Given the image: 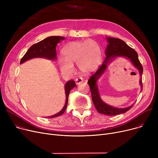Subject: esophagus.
I'll return each mask as SVG.
<instances>
[{
  "label": "esophagus",
  "mask_w": 158,
  "mask_h": 158,
  "mask_svg": "<svg viewBox=\"0 0 158 158\" xmlns=\"http://www.w3.org/2000/svg\"><path fill=\"white\" fill-rule=\"evenodd\" d=\"M83 79L82 78H81V77H79V78H77V79H76V83L77 84V85H79V84H80V83H82V82H83Z\"/></svg>",
  "instance_id": "obj_1"
}]
</instances>
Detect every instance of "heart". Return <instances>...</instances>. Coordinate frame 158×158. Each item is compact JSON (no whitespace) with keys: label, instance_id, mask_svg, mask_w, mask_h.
<instances>
[{"label":"heart","instance_id":"obj_1","mask_svg":"<svg viewBox=\"0 0 158 158\" xmlns=\"http://www.w3.org/2000/svg\"><path fill=\"white\" fill-rule=\"evenodd\" d=\"M62 52L63 58H59L58 64L62 72L70 74L74 72L75 64L83 74L95 72L102 57L100 46L94 40L72 41L64 47Z\"/></svg>","mask_w":158,"mask_h":158}]
</instances>
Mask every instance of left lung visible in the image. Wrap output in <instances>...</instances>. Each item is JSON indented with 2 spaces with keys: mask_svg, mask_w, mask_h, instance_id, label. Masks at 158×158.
<instances>
[{
  "mask_svg": "<svg viewBox=\"0 0 158 158\" xmlns=\"http://www.w3.org/2000/svg\"><path fill=\"white\" fill-rule=\"evenodd\" d=\"M106 38L107 43H108L105 51L106 57L102 65L99 67L97 71L89 79L88 81V83L90 88L91 94H92V101L97 111L99 113L107 116H115L117 114L126 113L133 106V104L127 107H124V108H118V107H113L106 104L101 98L97 85V81L100 78V77L104 72L107 68V63H111L115 57H123L129 60L132 64L138 70L139 76L141 77L139 80V85L142 86V89L143 85L142 76L143 69L142 64L140 63L139 61L138 56L137 52L135 51V50L130 47L120 39L110 37H107Z\"/></svg>",
  "mask_w": 158,
  "mask_h": 158,
  "instance_id": "1",
  "label": "left lung"
}]
</instances>
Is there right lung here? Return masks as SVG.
I'll list each match as a JSON object with an SVG mask.
<instances>
[{
	"mask_svg": "<svg viewBox=\"0 0 158 158\" xmlns=\"http://www.w3.org/2000/svg\"><path fill=\"white\" fill-rule=\"evenodd\" d=\"M63 40H64V37L63 36H50L39 41L36 44L32 45L21 59L20 64L35 57H44L50 60H56L57 57L56 48V45L60 42V41ZM76 82L73 80L69 81L66 82L64 86L66 102L64 107L59 113L50 116V117H48V118H51L59 117L64 113L66 106H67L69 93L70 90L76 86Z\"/></svg>",
	"mask_w": 158,
	"mask_h": 158,
	"instance_id": "right-lung-1",
	"label": "right lung"
}]
</instances>
